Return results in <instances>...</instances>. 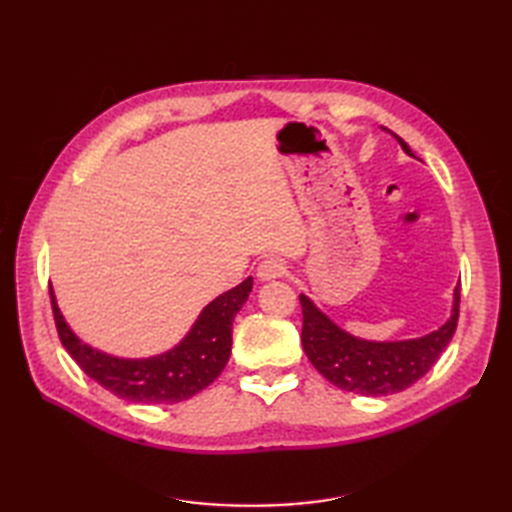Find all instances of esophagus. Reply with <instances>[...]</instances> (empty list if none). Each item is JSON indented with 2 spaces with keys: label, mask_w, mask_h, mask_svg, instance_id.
Wrapping results in <instances>:
<instances>
[{
  "label": "esophagus",
  "mask_w": 512,
  "mask_h": 512,
  "mask_svg": "<svg viewBox=\"0 0 512 512\" xmlns=\"http://www.w3.org/2000/svg\"><path fill=\"white\" fill-rule=\"evenodd\" d=\"M286 275V262L279 257H266L262 264L257 266V277L262 281H270V279H279Z\"/></svg>",
  "instance_id": "34e87169"
}]
</instances>
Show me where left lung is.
<instances>
[{
    "label": "left lung",
    "instance_id": "left-lung-1",
    "mask_svg": "<svg viewBox=\"0 0 512 512\" xmlns=\"http://www.w3.org/2000/svg\"><path fill=\"white\" fill-rule=\"evenodd\" d=\"M398 138V136H396ZM409 156L411 149L398 138ZM301 343L310 363L332 385L361 396H389L411 387L436 365L453 339L460 317V286L453 295L451 319L440 330L411 341L374 343L347 334L332 323L314 303L301 295Z\"/></svg>",
    "mask_w": 512,
    "mask_h": 512
}]
</instances>
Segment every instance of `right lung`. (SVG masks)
Instances as JSON below:
<instances>
[{"mask_svg": "<svg viewBox=\"0 0 512 512\" xmlns=\"http://www.w3.org/2000/svg\"><path fill=\"white\" fill-rule=\"evenodd\" d=\"M253 279H244L233 290L213 299L202 310L191 332L173 350L151 358H116L79 341L54 299L50 290L52 314L57 323L59 339L85 374L114 396L143 405H171L182 402L209 387L222 374L231 356L233 321L244 306Z\"/></svg>", "mask_w": 512, "mask_h": 512, "instance_id": "1", "label": "right lung"}]
</instances>
